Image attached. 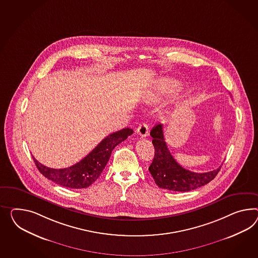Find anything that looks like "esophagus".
I'll use <instances>...</instances> for the list:
<instances>
[{
  "instance_id": "34e87169",
  "label": "esophagus",
  "mask_w": 258,
  "mask_h": 258,
  "mask_svg": "<svg viewBox=\"0 0 258 258\" xmlns=\"http://www.w3.org/2000/svg\"><path fill=\"white\" fill-rule=\"evenodd\" d=\"M148 131H149V127L145 122L140 123L139 127H138V129H137V133L142 138H146L148 136V134H149Z\"/></svg>"
}]
</instances>
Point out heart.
Returning <instances> with one entry per match:
<instances>
[{
	"mask_svg": "<svg viewBox=\"0 0 258 258\" xmlns=\"http://www.w3.org/2000/svg\"><path fill=\"white\" fill-rule=\"evenodd\" d=\"M173 88H174V86H173L172 84H170V83L165 84V85H163V86L161 87V88L159 89L158 93H157L155 96H158V94L170 93V92L173 91Z\"/></svg>",
	"mask_w": 258,
	"mask_h": 258,
	"instance_id": "b5f03b06",
	"label": "heart"
}]
</instances>
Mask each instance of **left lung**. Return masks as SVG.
Instances as JSON below:
<instances>
[{"label": "left lung", "instance_id": "1", "mask_svg": "<svg viewBox=\"0 0 258 258\" xmlns=\"http://www.w3.org/2000/svg\"><path fill=\"white\" fill-rule=\"evenodd\" d=\"M154 146V158L149 170L155 183L162 189L170 191H188L209 183L216 177L222 166L205 173H196L178 165L169 152L164 137L163 125L154 126L151 131Z\"/></svg>", "mask_w": 258, "mask_h": 258}]
</instances>
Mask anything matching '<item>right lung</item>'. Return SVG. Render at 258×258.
I'll use <instances>...</instances> for the list:
<instances>
[{
    "label": "right lung",
    "mask_w": 258,
    "mask_h": 258,
    "mask_svg": "<svg viewBox=\"0 0 258 258\" xmlns=\"http://www.w3.org/2000/svg\"><path fill=\"white\" fill-rule=\"evenodd\" d=\"M133 133L132 129L124 128L118 132L110 134L103 139L86 157L67 168L55 169L47 167L42 165L34 157H33V161L40 173L53 182L72 189L87 188L99 178L110 158L113 149L120 142L124 141Z\"/></svg>",
    "instance_id": "1"
}]
</instances>
